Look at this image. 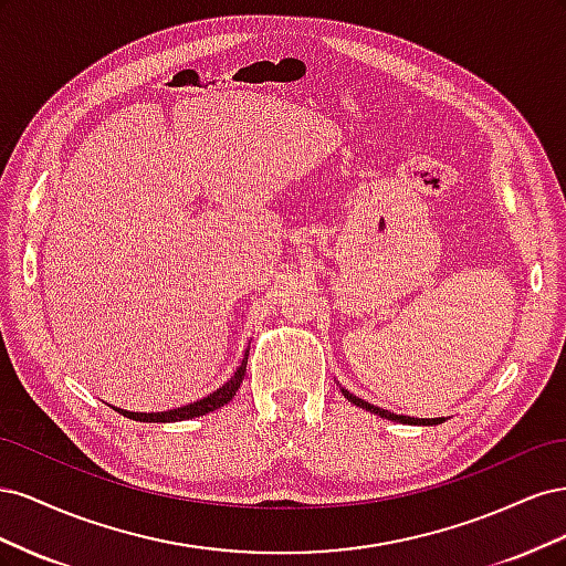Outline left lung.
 Segmentation results:
<instances>
[{"instance_id": "obj_1", "label": "left lung", "mask_w": 566, "mask_h": 566, "mask_svg": "<svg viewBox=\"0 0 566 566\" xmlns=\"http://www.w3.org/2000/svg\"><path fill=\"white\" fill-rule=\"evenodd\" d=\"M339 389H342V394H345V399L352 401L354 406L364 408V410H368V413H375V416H380V418H385V420H391V422H403V424H441L443 420H447V418H410V416H397V413H391V410L378 408V406H373V403H368V401H364V399L354 397V394H349L345 387H339Z\"/></svg>"}]
</instances>
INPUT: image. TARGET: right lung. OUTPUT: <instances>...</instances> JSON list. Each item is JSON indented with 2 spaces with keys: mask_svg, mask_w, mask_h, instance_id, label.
<instances>
[{
  "mask_svg": "<svg viewBox=\"0 0 566 566\" xmlns=\"http://www.w3.org/2000/svg\"><path fill=\"white\" fill-rule=\"evenodd\" d=\"M245 368H248V349H245V354H243V358H241V364L235 366L233 375H231V378H229L224 385H219L214 391L208 394V397L196 399V401L186 403V406H179V408L158 410V413H134V410H125V408H117V406H113V408L117 410V413H123L125 418L136 420V422H179V420H193V418H200V416H205V413H212V410H217V408H221L224 403H229V401L235 397L238 387H241V382H243V378H245Z\"/></svg>",
  "mask_w": 566,
  "mask_h": 566,
  "instance_id": "obj_1",
  "label": "right lung"
}]
</instances>
